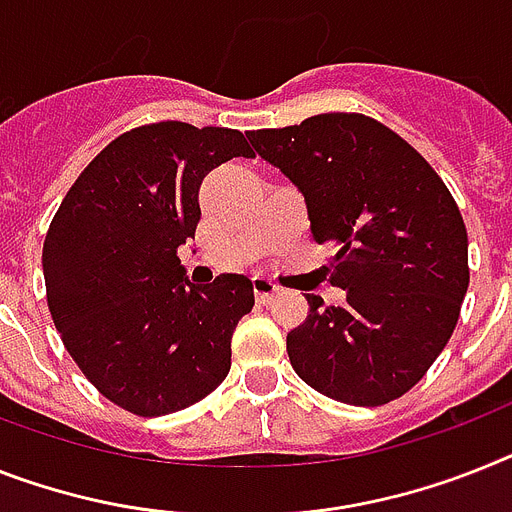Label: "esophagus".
I'll return each mask as SVG.
<instances>
[{"instance_id":"obj_1","label":"esophagus","mask_w":512,"mask_h":512,"mask_svg":"<svg viewBox=\"0 0 512 512\" xmlns=\"http://www.w3.org/2000/svg\"><path fill=\"white\" fill-rule=\"evenodd\" d=\"M252 289H255V296L260 304H270L278 294H281V289H278L276 283L270 281V278H260V276L252 278Z\"/></svg>"}]
</instances>
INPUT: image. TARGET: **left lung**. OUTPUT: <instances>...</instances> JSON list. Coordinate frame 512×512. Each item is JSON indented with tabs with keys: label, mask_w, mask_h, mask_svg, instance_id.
Here are the masks:
<instances>
[{
	"label": "left lung",
	"mask_w": 512,
	"mask_h": 512,
	"mask_svg": "<svg viewBox=\"0 0 512 512\" xmlns=\"http://www.w3.org/2000/svg\"><path fill=\"white\" fill-rule=\"evenodd\" d=\"M260 158L302 192L343 307L307 294V320L286 336L309 388L351 406H382L422 380L450 341L468 289L461 210L403 137L364 114H317L249 132Z\"/></svg>",
	"instance_id": "left-lung-1"
}]
</instances>
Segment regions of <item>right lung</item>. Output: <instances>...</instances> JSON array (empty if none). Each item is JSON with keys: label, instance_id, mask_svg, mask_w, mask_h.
<instances>
[{"label": "right lung", "instance_id": "obj_1", "mask_svg": "<svg viewBox=\"0 0 512 512\" xmlns=\"http://www.w3.org/2000/svg\"><path fill=\"white\" fill-rule=\"evenodd\" d=\"M252 158L239 130L184 122L124 132L88 163L44 242L51 320L64 349L111 403L137 416L182 411L226 380L252 281L190 283L176 249L195 239L200 184Z\"/></svg>", "mask_w": 512, "mask_h": 512}]
</instances>
